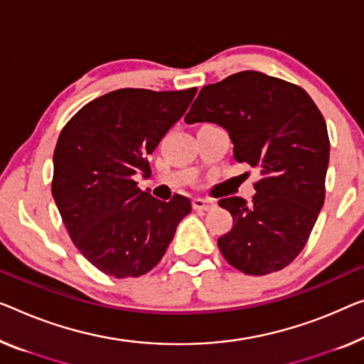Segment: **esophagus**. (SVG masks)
Listing matches in <instances>:
<instances>
[{
  "label": "esophagus",
  "mask_w": 364,
  "mask_h": 364,
  "mask_svg": "<svg viewBox=\"0 0 364 364\" xmlns=\"http://www.w3.org/2000/svg\"><path fill=\"white\" fill-rule=\"evenodd\" d=\"M193 208L196 210H209L214 208V200L196 198V199H193Z\"/></svg>",
  "instance_id": "34e87169"
}]
</instances>
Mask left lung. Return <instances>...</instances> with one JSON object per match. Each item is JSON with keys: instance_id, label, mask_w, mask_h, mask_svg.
Here are the masks:
<instances>
[{"instance_id": "8db88e82", "label": "left lung", "mask_w": 364, "mask_h": 364, "mask_svg": "<svg viewBox=\"0 0 364 364\" xmlns=\"http://www.w3.org/2000/svg\"><path fill=\"white\" fill-rule=\"evenodd\" d=\"M184 121L219 124L235 160L262 175L252 203L219 200L234 217L232 230L217 240L224 258L252 276L291 264L325 200L330 140L312 97L289 81L247 70L204 86Z\"/></svg>"}]
</instances>
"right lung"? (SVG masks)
Returning <instances> with one entry per match:
<instances>
[{
  "label": "right lung",
  "mask_w": 364,
  "mask_h": 364,
  "mask_svg": "<svg viewBox=\"0 0 364 364\" xmlns=\"http://www.w3.org/2000/svg\"><path fill=\"white\" fill-rule=\"evenodd\" d=\"M196 91H111L81 107L58 135L52 196L75 247L107 276L149 273L191 213L188 198L155 199L134 176L150 175L147 156Z\"/></svg>",
  "instance_id": "obj_1"
}]
</instances>
